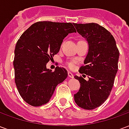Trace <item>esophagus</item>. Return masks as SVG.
Masks as SVG:
<instances>
[{"label":"esophagus","mask_w":129,"mask_h":129,"mask_svg":"<svg viewBox=\"0 0 129 129\" xmlns=\"http://www.w3.org/2000/svg\"><path fill=\"white\" fill-rule=\"evenodd\" d=\"M68 77H70V78H73V77H74L73 74L72 73H70V72H68Z\"/></svg>","instance_id":"1"}]
</instances>
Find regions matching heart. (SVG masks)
<instances>
[{
    "instance_id": "heart-1",
    "label": "heart",
    "mask_w": 129,
    "mask_h": 129,
    "mask_svg": "<svg viewBox=\"0 0 129 129\" xmlns=\"http://www.w3.org/2000/svg\"><path fill=\"white\" fill-rule=\"evenodd\" d=\"M68 66H69L70 68H73L75 67V64H74L73 63H70L68 64Z\"/></svg>"
}]
</instances>
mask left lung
I'll use <instances>...</instances> for the list:
<instances>
[{"label":"left lung","mask_w":129,"mask_h":129,"mask_svg":"<svg viewBox=\"0 0 129 129\" xmlns=\"http://www.w3.org/2000/svg\"><path fill=\"white\" fill-rule=\"evenodd\" d=\"M74 25L88 43L85 66L79 70L88 75V80L75 76L80 83V88L74 95L75 102L81 108L92 110L102 105L110 95L118 70L119 52L114 37L104 27L95 23Z\"/></svg>","instance_id":"8db88e82"}]
</instances>
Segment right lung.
<instances>
[{
	"mask_svg": "<svg viewBox=\"0 0 129 129\" xmlns=\"http://www.w3.org/2000/svg\"><path fill=\"white\" fill-rule=\"evenodd\" d=\"M71 23L37 22L21 35L14 50L15 83L21 97L33 106L50 101L56 86L64 81L68 72L56 67L54 72L46 65L59 52L63 40L76 32Z\"/></svg>",
	"mask_w": 129,
	"mask_h": 129,
	"instance_id": "obj_1",
	"label": "right lung"
}]
</instances>
